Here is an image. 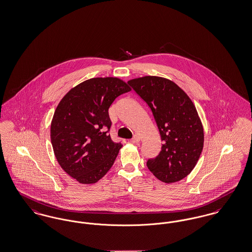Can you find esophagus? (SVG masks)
I'll use <instances>...</instances> for the list:
<instances>
[{
    "mask_svg": "<svg viewBox=\"0 0 252 252\" xmlns=\"http://www.w3.org/2000/svg\"><path fill=\"white\" fill-rule=\"evenodd\" d=\"M140 137L138 136V135H134L133 136V138H132L131 142L133 144H137V143H139L140 142Z\"/></svg>",
    "mask_w": 252,
    "mask_h": 252,
    "instance_id": "obj_1",
    "label": "esophagus"
}]
</instances>
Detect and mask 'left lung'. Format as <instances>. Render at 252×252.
<instances>
[{
	"instance_id": "obj_1",
	"label": "left lung",
	"mask_w": 252,
	"mask_h": 252,
	"mask_svg": "<svg viewBox=\"0 0 252 252\" xmlns=\"http://www.w3.org/2000/svg\"><path fill=\"white\" fill-rule=\"evenodd\" d=\"M127 83L151 109L163 142L158 155L147 160V167L165 183L184 179L203 149V126L192 100L166 78L149 75Z\"/></svg>"
}]
</instances>
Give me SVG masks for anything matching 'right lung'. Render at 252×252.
I'll return each mask as SVG.
<instances>
[{
    "instance_id": "1",
    "label": "right lung",
    "mask_w": 252,
    "mask_h": 252,
    "mask_svg": "<svg viewBox=\"0 0 252 252\" xmlns=\"http://www.w3.org/2000/svg\"><path fill=\"white\" fill-rule=\"evenodd\" d=\"M130 88L117 77H96L72 88L56 108L51 142L61 168L82 184L101 180L113 165L121 143L108 134V108Z\"/></svg>"
}]
</instances>
